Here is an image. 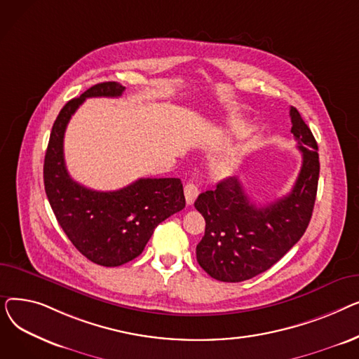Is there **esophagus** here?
<instances>
[{
    "instance_id": "obj_1",
    "label": "esophagus",
    "mask_w": 359,
    "mask_h": 359,
    "mask_svg": "<svg viewBox=\"0 0 359 359\" xmlns=\"http://www.w3.org/2000/svg\"><path fill=\"white\" fill-rule=\"evenodd\" d=\"M198 195H199V189L194 182H189L184 186V198H186L187 205H192L195 202V199L198 198Z\"/></svg>"
}]
</instances>
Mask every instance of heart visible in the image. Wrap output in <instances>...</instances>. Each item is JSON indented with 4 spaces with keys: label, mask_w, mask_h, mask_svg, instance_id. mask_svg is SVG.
Segmentation results:
<instances>
[{
    "label": "heart",
    "mask_w": 359,
    "mask_h": 359,
    "mask_svg": "<svg viewBox=\"0 0 359 359\" xmlns=\"http://www.w3.org/2000/svg\"><path fill=\"white\" fill-rule=\"evenodd\" d=\"M233 172V163L229 161V160H224V161H219L214 165V173L219 177H224V176H229L231 175Z\"/></svg>",
    "instance_id": "heart-1"
}]
</instances>
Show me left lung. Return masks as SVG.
<instances>
[{
	"mask_svg": "<svg viewBox=\"0 0 359 359\" xmlns=\"http://www.w3.org/2000/svg\"><path fill=\"white\" fill-rule=\"evenodd\" d=\"M290 116L303 164L288 195L259 206L237 177H229L195 201L205 218L196 259L214 279L241 282L268 271L309 227L320 173L317 142L295 107L290 109Z\"/></svg>",
	"mask_w": 359,
	"mask_h": 359,
	"instance_id": "8db88e82",
	"label": "left lung"
}]
</instances>
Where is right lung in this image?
Returning a JSON list of instances; mask_svg holds the SVG:
<instances>
[{
	"mask_svg": "<svg viewBox=\"0 0 359 359\" xmlns=\"http://www.w3.org/2000/svg\"><path fill=\"white\" fill-rule=\"evenodd\" d=\"M125 87L106 81L69 100L56 118L45 156V192L61 229L81 255L102 266H121L140 256L154 229L186 205L180 179H138L119 191L99 192L68 175L64 134L88 97H119Z\"/></svg>",
	"mask_w": 359,
	"mask_h": 359,
	"instance_id": "right-lung-1",
	"label": "right lung"
}]
</instances>
